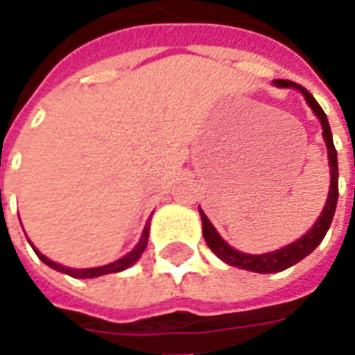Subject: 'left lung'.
Wrapping results in <instances>:
<instances>
[{
  "label": "left lung",
  "instance_id": "1",
  "mask_svg": "<svg viewBox=\"0 0 355 355\" xmlns=\"http://www.w3.org/2000/svg\"><path fill=\"white\" fill-rule=\"evenodd\" d=\"M275 87H291L297 89L302 93V96L308 102V106L312 108V112L318 116V119L321 121V129H323V139H325V144H327V154H329V167H331V186H329V196L327 203L321 211L318 223L313 224L312 228L308 230V234H304L302 238L293 241L291 245L282 247L274 253H264V254H247L239 253L234 247H230L223 238L220 234L215 230V226L211 224L205 213L200 209L201 215V224H203V238L207 241L209 249L213 253L224 261L230 266L241 268V270H249V272H257V274H275V272H282V270H287L293 264L300 262L304 257L312 253L315 247L320 245L325 234H327L329 226L333 223V216H335L336 201H338V162H336V150L335 144H333V135H331V127H329L327 116L325 112L321 110V106L318 104V101L313 98L312 94L308 93L302 85H298L295 81L289 80H275Z\"/></svg>",
  "mask_w": 355,
  "mask_h": 355
}]
</instances>
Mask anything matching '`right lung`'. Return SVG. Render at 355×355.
Returning <instances> with one entry per match:
<instances>
[{"label":"right lung","mask_w":355,"mask_h":355,"mask_svg":"<svg viewBox=\"0 0 355 355\" xmlns=\"http://www.w3.org/2000/svg\"><path fill=\"white\" fill-rule=\"evenodd\" d=\"M148 236H150V220L146 223L144 226V230H142V236H140V241L137 243V247L132 249L131 253H127L125 257H121L119 261L116 262H110L106 266H98V268H68V266H62V264H57V262L49 261L45 254H42L37 249H35L32 243L30 245L34 247L35 254L42 259L47 266H51L53 270H57V272H62V274H68L72 275V277H81V279H91V277H98V275H106V274H116V272H123L125 268L132 266L135 262L139 261L140 254L144 253V249L148 245Z\"/></svg>","instance_id":"1"}]
</instances>
